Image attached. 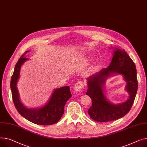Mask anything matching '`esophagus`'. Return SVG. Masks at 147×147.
<instances>
[{
	"label": "esophagus",
	"mask_w": 147,
	"mask_h": 147,
	"mask_svg": "<svg viewBox=\"0 0 147 147\" xmlns=\"http://www.w3.org/2000/svg\"><path fill=\"white\" fill-rule=\"evenodd\" d=\"M83 88V83L81 81L77 82L74 85V89L76 91H81Z\"/></svg>",
	"instance_id": "34e87169"
}]
</instances>
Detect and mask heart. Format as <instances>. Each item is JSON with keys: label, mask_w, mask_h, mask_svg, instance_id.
Masks as SVG:
<instances>
[{"label": "heart", "mask_w": 147, "mask_h": 147, "mask_svg": "<svg viewBox=\"0 0 147 147\" xmlns=\"http://www.w3.org/2000/svg\"><path fill=\"white\" fill-rule=\"evenodd\" d=\"M87 65V62H84V63H82V65H83V66H86Z\"/></svg>", "instance_id": "heart-1"}]
</instances>
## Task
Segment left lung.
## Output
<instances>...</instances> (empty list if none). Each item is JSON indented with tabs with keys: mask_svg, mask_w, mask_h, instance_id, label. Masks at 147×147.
Instances as JSON below:
<instances>
[{
	"mask_svg": "<svg viewBox=\"0 0 147 147\" xmlns=\"http://www.w3.org/2000/svg\"><path fill=\"white\" fill-rule=\"evenodd\" d=\"M116 49L109 66L103 68L87 79L88 88L86 94L92 100V105L88 113L90 117L96 122H110L125 116L130 111L137 92L138 80L135 65L124 49ZM114 73L124 75L127 82L126 89L129 94L127 100L119 105H113L108 102L102 90L106 79Z\"/></svg>",
	"mask_w": 147,
	"mask_h": 147,
	"instance_id": "obj_1",
	"label": "left lung"
}]
</instances>
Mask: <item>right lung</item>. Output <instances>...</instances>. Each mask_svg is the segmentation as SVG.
I'll use <instances>...</instances> for the list:
<instances>
[{
    "label": "right lung",
    "instance_id": "add662e5",
    "mask_svg": "<svg viewBox=\"0 0 147 147\" xmlns=\"http://www.w3.org/2000/svg\"><path fill=\"white\" fill-rule=\"evenodd\" d=\"M28 51H25V53ZM23 54L16 63L13 74L11 77V88L12 100L15 108L19 113L30 122L39 125H51L56 123L61 119L64 113V107L72 95L69 86L56 89L49 101L40 109H27L21 103L16 84L20 77L22 65L28 59Z\"/></svg>",
    "mask_w": 147,
    "mask_h": 147
}]
</instances>
